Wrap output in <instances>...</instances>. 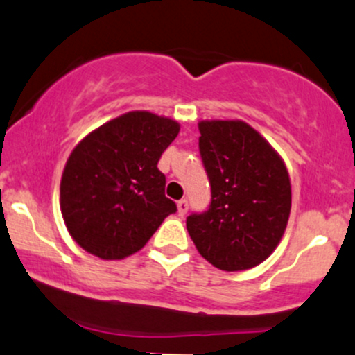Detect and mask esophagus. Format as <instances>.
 I'll return each instance as SVG.
<instances>
[{
  "instance_id": "34e87169",
  "label": "esophagus",
  "mask_w": 355,
  "mask_h": 355,
  "mask_svg": "<svg viewBox=\"0 0 355 355\" xmlns=\"http://www.w3.org/2000/svg\"><path fill=\"white\" fill-rule=\"evenodd\" d=\"M177 209H178V216H185L187 214V209H189V202L185 199L178 200L177 202Z\"/></svg>"
}]
</instances>
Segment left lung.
I'll list each match as a JSON object with an SVG mask.
<instances>
[{"instance_id":"left-lung-1","label":"left lung","mask_w":355,"mask_h":355,"mask_svg":"<svg viewBox=\"0 0 355 355\" xmlns=\"http://www.w3.org/2000/svg\"><path fill=\"white\" fill-rule=\"evenodd\" d=\"M211 206L187 218L200 255L226 272L257 267L281 243L291 214L284 159L243 121H200Z\"/></svg>"}]
</instances>
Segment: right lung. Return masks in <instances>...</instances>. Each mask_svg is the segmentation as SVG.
<instances>
[{
  "label": "right lung",
  "instance_id": "1",
  "mask_svg": "<svg viewBox=\"0 0 355 355\" xmlns=\"http://www.w3.org/2000/svg\"><path fill=\"white\" fill-rule=\"evenodd\" d=\"M178 130L173 119L134 110L92 130L71 151L59 206L71 238L85 252L102 260L125 259L177 211L156 165Z\"/></svg>",
  "mask_w": 355,
  "mask_h": 355
}]
</instances>
